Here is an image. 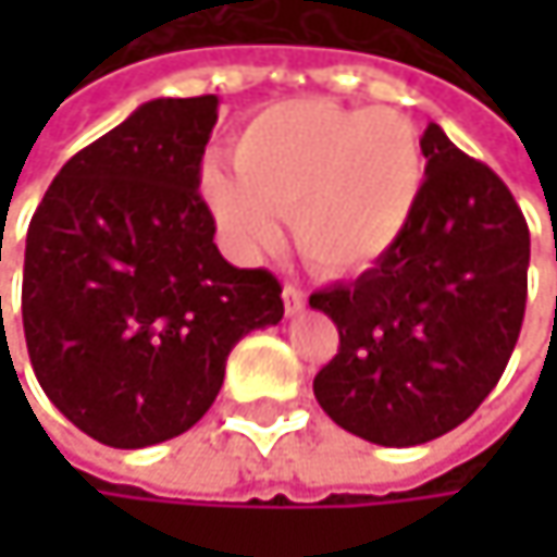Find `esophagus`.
Listing matches in <instances>:
<instances>
[{"label": "esophagus", "instance_id": "1", "mask_svg": "<svg viewBox=\"0 0 557 557\" xmlns=\"http://www.w3.org/2000/svg\"><path fill=\"white\" fill-rule=\"evenodd\" d=\"M283 306H286V315L302 312V306H306V293H302L296 283H286V286H283Z\"/></svg>", "mask_w": 557, "mask_h": 557}]
</instances>
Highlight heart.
Here are the masks:
<instances>
[{
	"mask_svg": "<svg viewBox=\"0 0 557 557\" xmlns=\"http://www.w3.org/2000/svg\"><path fill=\"white\" fill-rule=\"evenodd\" d=\"M425 183L422 138L393 109L286 99L235 138V170L206 164L202 193L228 242L271 251L289 219L299 255L322 274H361L403 238Z\"/></svg>",
	"mask_w": 557,
	"mask_h": 557,
	"instance_id": "b5f03b06",
	"label": "heart"
}]
</instances>
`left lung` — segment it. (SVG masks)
Listing matches in <instances>:
<instances>
[{"mask_svg":"<svg viewBox=\"0 0 557 557\" xmlns=\"http://www.w3.org/2000/svg\"><path fill=\"white\" fill-rule=\"evenodd\" d=\"M419 206L387 255L309 306L338 325L315 374L319 406L345 432L387 448L432 442L497 387L525 315L529 225L487 164L432 122Z\"/></svg>","mask_w":557,"mask_h":557,"instance_id":"left-lung-1","label":"left lung"}]
</instances>
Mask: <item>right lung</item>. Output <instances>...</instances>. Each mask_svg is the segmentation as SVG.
<instances>
[{"label":"right lung","mask_w":557,"mask_h":557,"mask_svg":"<svg viewBox=\"0 0 557 557\" xmlns=\"http://www.w3.org/2000/svg\"><path fill=\"white\" fill-rule=\"evenodd\" d=\"M215 119V96L138 106L60 168L28 225L22 322L35 377L112 448L193 429L228 351L283 319L280 280L232 268L212 242L199 164Z\"/></svg>","instance_id":"right-lung-1"}]
</instances>
